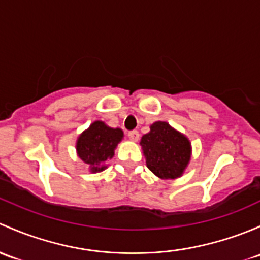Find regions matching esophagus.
<instances>
[{
  "label": "esophagus",
  "instance_id": "esophagus-1",
  "mask_svg": "<svg viewBox=\"0 0 260 260\" xmlns=\"http://www.w3.org/2000/svg\"><path fill=\"white\" fill-rule=\"evenodd\" d=\"M127 136H129L130 140L138 141L139 138H140V134H139L138 130H133V131H129V133H127Z\"/></svg>",
  "mask_w": 260,
  "mask_h": 260
}]
</instances>
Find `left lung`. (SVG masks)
Returning <instances> with one entry per match:
<instances>
[{
	"label": "left lung",
	"instance_id": "obj_1",
	"mask_svg": "<svg viewBox=\"0 0 260 260\" xmlns=\"http://www.w3.org/2000/svg\"><path fill=\"white\" fill-rule=\"evenodd\" d=\"M140 145L148 168L161 179L180 176L190 160L189 140L168 122H154L150 126V133L141 138Z\"/></svg>",
	"mask_w": 260,
	"mask_h": 260
}]
</instances>
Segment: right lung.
Returning <instances> with one entry per match:
<instances>
[{"instance_id":"add662e5","label":"right lung","mask_w":260,"mask_h":260,"mask_svg":"<svg viewBox=\"0 0 260 260\" xmlns=\"http://www.w3.org/2000/svg\"><path fill=\"white\" fill-rule=\"evenodd\" d=\"M122 131L95 121L77 139L76 149L80 159L90 165L92 173L105 169V161L114 156V150L121 141Z\"/></svg>"}]
</instances>
